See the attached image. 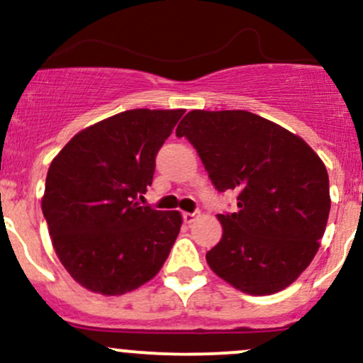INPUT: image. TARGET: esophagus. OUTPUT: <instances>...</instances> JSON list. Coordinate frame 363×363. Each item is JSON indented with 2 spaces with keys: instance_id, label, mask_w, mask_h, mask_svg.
I'll return each mask as SVG.
<instances>
[{
  "instance_id": "34e87169",
  "label": "esophagus",
  "mask_w": 363,
  "mask_h": 363,
  "mask_svg": "<svg viewBox=\"0 0 363 363\" xmlns=\"http://www.w3.org/2000/svg\"><path fill=\"white\" fill-rule=\"evenodd\" d=\"M182 217H184V222H186V224H191V222H193L194 218L198 217V212H193V213L184 212V213H182Z\"/></svg>"
}]
</instances>
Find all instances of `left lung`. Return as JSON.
<instances>
[{
	"label": "left lung",
	"instance_id": "1",
	"mask_svg": "<svg viewBox=\"0 0 363 363\" xmlns=\"http://www.w3.org/2000/svg\"><path fill=\"white\" fill-rule=\"evenodd\" d=\"M188 138L218 191H238L236 213L217 215L222 240L206 264L241 293L293 284L320 246L330 210L324 162L296 134L245 110H191Z\"/></svg>",
	"mask_w": 363,
	"mask_h": 363
}]
</instances>
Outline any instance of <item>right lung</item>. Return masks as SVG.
<instances>
[{"label": "right lung", "instance_id": "obj_1", "mask_svg": "<svg viewBox=\"0 0 363 363\" xmlns=\"http://www.w3.org/2000/svg\"><path fill=\"white\" fill-rule=\"evenodd\" d=\"M184 111H122L75 134L51 162L41 208L58 260L82 288L121 296L165 264L182 215L139 206L138 196Z\"/></svg>", "mask_w": 363, "mask_h": 363}]
</instances>
